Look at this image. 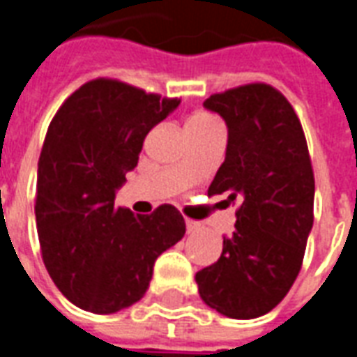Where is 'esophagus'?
<instances>
[{"instance_id":"1","label":"esophagus","mask_w":357,"mask_h":357,"mask_svg":"<svg viewBox=\"0 0 357 357\" xmlns=\"http://www.w3.org/2000/svg\"><path fill=\"white\" fill-rule=\"evenodd\" d=\"M185 225H187V233H191V235H195V233L201 231V224H199V222H193V220H185Z\"/></svg>"}]
</instances>
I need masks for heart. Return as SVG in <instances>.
I'll return each instance as SVG.
<instances>
[{"instance_id": "b5f03b06", "label": "heart", "mask_w": 357, "mask_h": 357, "mask_svg": "<svg viewBox=\"0 0 357 357\" xmlns=\"http://www.w3.org/2000/svg\"><path fill=\"white\" fill-rule=\"evenodd\" d=\"M210 122H214V120H212L210 116H206V114H195V116L189 118L187 128H189V126H204V124H210Z\"/></svg>"}]
</instances>
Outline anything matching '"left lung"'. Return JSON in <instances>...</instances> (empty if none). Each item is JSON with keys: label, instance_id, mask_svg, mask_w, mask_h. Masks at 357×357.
<instances>
[{"label": "left lung", "instance_id": "obj_1", "mask_svg": "<svg viewBox=\"0 0 357 357\" xmlns=\"http://www.w3.org/2000/svg\"><path fill=\"white\" fill-rule=\"evenodd\" d=\"M204 109L227 126L225 160L208 195L237 202L222 256L195 281L204 304L233 319H255L284 298L298 275L314 225V172L291 102L268 84L210 95Z\"/></svg>", "mask_w": 357, "mask_h": 357}]
</instances>
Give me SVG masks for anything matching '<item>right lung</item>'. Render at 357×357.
<instances>
[{"label":"right lung","instance_id":"right-lung-1","mask_svg":"<svg viewBox=\"0 0 357 357\" xmlns=\"http://www.w3.org/2000/svg\"><path fill=\"white\" fill-rule=\"evenodd\" d=\"M118 80L76 89L51 120L38 162L36 225L53 283L74 306L116 314L147 292L153 266L185 235L178 208H116L153 128L178 109Z\"/></svg>","mask_w":357,"mask_h":357}]
</instances>
